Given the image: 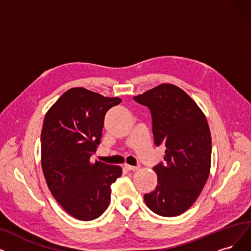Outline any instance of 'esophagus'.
Instances as JSON below:
<instances>
[{"mask_svg":"<svg viewBox=\"0 0 251 251\" xmlns=\"http://www.w3.org/2000/svg\"><path fill=\"white\" fill-rule=\"evenodd\" d=\"M125 168H126V170H128V171H136V170H138L140 167H139V166H131V165L125 164Z\"/></svg>","mask_w":251,"mask_h":251,"instance_id":"obj_1","label":"esophagus"}]
</instances>
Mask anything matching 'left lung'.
I'll list each match as a JSON object with an SVG mask.
<instances>
[{
	"mask_svg": "<svg viewBox=\"0 0 251 251\" xmlns=\"http://www.w3.org/2000/svg\"><path fill=\"white\" fill-rule=\"evenodd\" d=\"M134 100L150 110L155 145L166 146L165 163L153 167L157 185L144 201L160 216L182 214L209 177L212 145L207 119L194 100L173 84L163 83Z\"/></svg>",
	"mask_w": 251,
	"mask_h": 251,
	"instance_id": "obj_1",
	"label": "left lung"
}]
</instances>
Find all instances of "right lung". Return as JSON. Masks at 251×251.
<instances>
[{"mask_svg":"<svg viewBox=\"0 0 251 251\" xmlns=\"http://www.w3.org/2000/svg\"><path fill=\"white\" fill-rule=\"evenodd\" d=\"M122 103L83 87L67 91L51 106L41 133V164L48 188L70 215L88 222L101 216L110 203L119 166L89 158L101 143L104 118Z\"/></svg>","mask_w":251,"mask_h":251,"instance_id":"right-lung-1","label":"right lung"}]
</instances>
